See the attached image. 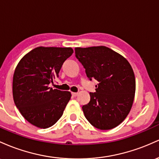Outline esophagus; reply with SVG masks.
I'll return each instance as SVG.
<instances>
[{
  "label": "esophagus",
  "instance_id": "1",
  "mask_svg": "<svg viewBox=\"0 0 159 159\" xmlns=\"http://www.w3.org/2000/svg\"><path fill=\"white\" fill-rule=\"evenodd\" d=\"M72 95L74 96V97H76V95H78V92H72Z\"/></svg>",
  "mask_w": 159,
  "mask_h": 159
}]
</instances>
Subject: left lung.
I'll return each mask as SVG.
<instances>
[{"label":"left lung","instance_id":"8db88e82","mask_svg":"<svg viewBox=\"0 0 159 159\" xmlns=\"http://www.w3.org/2000/svg\"><path fill=\"white\" fill-rule=\"evenodd\" d=\"M76 58L89 79L98 82L90 101L83 106L85 117L94 127L109 130L124 121L132 107L135 77L124 57L106 46L75 48Z\"/></svg>","mask_w":159,"mask_h":159}]
</instances>
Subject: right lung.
<instances>
[{
  "mask_svg": "<svg viewBox=\"0 0 159 159\" xmlns=\"http://www.w3.org/2000/svg\"><path fill=\"white\" fill-rule=\"evenodd\" d=\"M70 47H37L26 54L13 74L12 94L25 119L40 128L51 127L61 117L71 94L49 87L67 58Z\"/></svg>",
  "mask_w": 159,
  "mask_h": 159,
  "instance_id": "right-lung-1",
  "label": "right lung"
}]
</instances>
